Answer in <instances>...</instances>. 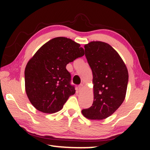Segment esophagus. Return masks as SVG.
Instances as JSON below:
<instances>
[{
  "mask_svg": "<svg viewBox=\"0 0 150 150\" xmlns=\"http://www.w3.org/2000/svg\"><path fill=\"white\" fill-rule=\"evenodd\" d=\"M78 87H79V90L81 91V90H82V89H83V87H84V86H83V84H80L78 86Z\"/></svg>",
  "mask_w": 150,
  "mask_h": 150,
  "instance_id": "esophagus-1",
  "label": "esophagus"
}]
</instances>
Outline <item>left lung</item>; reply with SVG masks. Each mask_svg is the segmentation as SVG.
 <instances>
[{
    "label": "left lung",
    "instance_id": "obj_1",
    "mask_svg": "<svg viewBox=\"0 0 150 150\" xmlns=\"http://www.w3.org/2000/svg\"><path fill=\"white\" fill-rule=\"evenodd\" d=\"M84 47L93 75L94 100L82 114L91 120H103L112 115L124 100L128 69L117 52L106 43L91 42Z\"/></svg>",
    "mask_w": 150,
    "mask_h": 150
}]
</instances>
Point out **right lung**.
<instances>
[{
    "label": "right lung",
    "mask_w": 150,
    "mask_h": 150,
    "mask_svg": "<svg viewBox=\"0 0 150 150\" xmlns=\"http://www.w3.org/2000/svg\"><path fill=\"white\" fill-rule=\"evenodd\" d=\"M80 46L69 38H55L43 45L28 62L25 88L30 103L37 110L57 112L75 93L66 65L84 55V50Z\"/></svg>",
    "instance_id": "obj_1"
}]
</instances>
